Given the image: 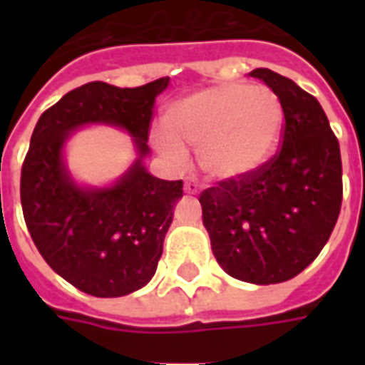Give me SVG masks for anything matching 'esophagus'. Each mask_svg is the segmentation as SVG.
<instances>
[{
	"instance_id": "34e87169",
	"label": "esophagus",
	"mask_w": 365,
	"mask_h": 365,
	"mask_svg": "<svg viewBox=\"0 0 365 365\" xmlns=\"http://www.w3.org/2000/svg\"><path fill=\"white\" fill-rule=\"evenodd\" d=\"M183 190H185V193H190V195H195V193L201 190V183H199L197 180L190 178V180L185 182V185H183Z\"/></svg>"
}]
</instances>
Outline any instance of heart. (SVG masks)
<instances>
[{
  "label": "heart",
  "instance_id": "1",
  "mask_svg": "<svg viewBox=\"0 0 365 365\" xmlns=\"http://www.w3.org/2000/svg\"><path fill=\"white\" fill-rule=\"evenodd\" d=\"M166 130L152 135L170 160L197 148L199 164L217 180H238L262 168L274 154L283 128L279 97L266 86L227 82L175 99L164 113Z\"/></svg>",
  "mask_w": 365,
  "mask_h": 365
}]
</instances>
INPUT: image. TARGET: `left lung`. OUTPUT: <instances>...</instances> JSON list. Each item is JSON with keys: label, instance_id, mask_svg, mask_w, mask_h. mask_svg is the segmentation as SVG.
I'll return each instance as SVG.
<instances>
[{"label": "left lung", "instance_id": "left-lung-1", "mask_svg": "<svg viewBox=\"0 0 365 365\" xmlns=\"http://www.w3.org/2000/svg\"><path fill=\"white\" fill-rule=\"evenodd\" d=\"M250 76L282 101V150L252 174L205 190L199 203L219 266L240 282L269 285L301 274L327 245L342 205V160L311 93L268 68Z\"/></svg>", "mask_w": 365, "mask_h": 365}]
</instances>
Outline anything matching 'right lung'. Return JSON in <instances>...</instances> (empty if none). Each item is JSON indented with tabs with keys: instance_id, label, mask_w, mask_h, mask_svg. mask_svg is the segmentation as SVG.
Instances as JSON below:
<instances>
[{
	"instance_id": "obj_1",
	"label": "right lung",
	"mask_w": 365,
	"mask_h": 365,
	"mask_svg": "<svg viewBox=\"0 0 365 365\" xmlns=\"http://www.w3.org/2000/svg\"><path fill=\"white\" fill-rule=\"evenodd\" d=\"M168 83L170 78L140 88L83 83L46 109L31 136L21 170L31 238L60 277L93 297H123L150 282L183 195L182 180H158L143 164L154 101ZM86 124L133 136L139 156L113 186H78L63 164L66 140Z\"/></svg>"
}]
</instances>
